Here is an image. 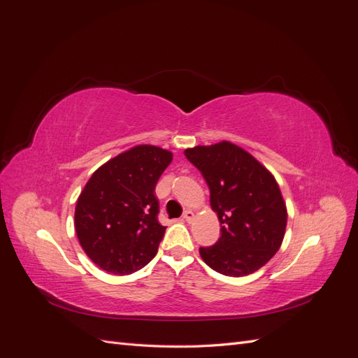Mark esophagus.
<instances>
[{
  "label": "esophagus",
  "instance_id": "esophagus-1",
  "mask_svg": "<svg viewBox=\"0 0 358 358\" xmlns=\"http://www.w3.org/2000/svg\"><path fill=\"white\" fill-rule=\"evenodd\" d=\"M182 218L189 222V221L194 220V213L191 210H185V212H183V215H182Z\"/></svg>",
  "mask_w": 358,
  "mask_h": 358
}]
</instances>
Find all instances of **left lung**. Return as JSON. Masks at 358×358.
I'll return each mask as SVG.
<instances>
[{
	"label": "left lung",
	"instance_id": "left-lung-1",
	"mask_svg": "<svg viewBox=\"0 0 358 358\" xmlns=\"http://www.w3.org/2000/svg\"><path fill=\"white\" fill-rule=\"evenodd\" d=\"M183 154L208 183L221 222L218 242L200 248L203 262L225 276L254 273L278 252L287 227V208L272 173L230 142Z\"/></svg>",
	"mask_w": 358,
	"mask_h": 358
}]
</instances>
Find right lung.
Masks as SVG:
<instances>
[{
	"instance_id": "add662e5",
	"label": "right lung",
	"mask_w": 358,
	"mask_h": 358,
	"mask_svg": "<svg viewBox=\"0 0 358 358\" xmlns=\"http://www.w3.org/2000/svg\"><path fill=\"white\" fill-rule=\"evenodd\" d=\"M171 159L158 146H134L95 170L80 192L76 233L86 255L106 272L129 275L157 255L166 227L158 222L154 191Z\"/></svg>"
}]
</instances>
